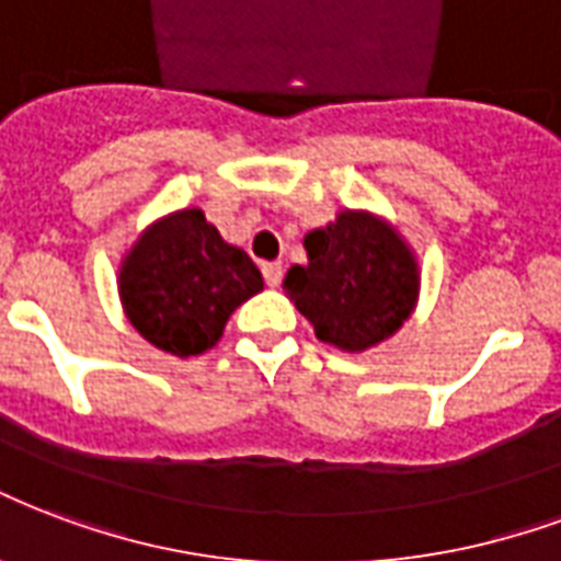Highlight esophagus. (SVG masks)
<instances>
[{
    "label": "esophagus",
    "mask_w": 561,
    "mask_h": 561,
    "mask_svg": "<svg viewBox=\"0 0 561 561\" xmlns=\"http://www.w3.org/2000/svg\"><path fill=\"white\" fill-rule=\"evenodd\" d=\"M261 273H264V282H267L270 288H276L282 282V264L279 261H264L261 264Z\"/></svg>",
    "instance_id": "esophagus-1"
}]
</instances>
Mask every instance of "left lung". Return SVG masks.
Instances as JSON below:
<instances>
[{
  "instance_id": "1",
  "label": "left lung",
  "mask_w": 561,
  "mask_h": 561,
  "mask_svg": "<svg viewBox=\"0 0 561 561\" xmlns=\"http://www.w3.org/2000/svg\"><path fill=\"white\" fill-rule=\"evenodd\" d=\"M306 264H294L282 288L314 335L363 354L401 330L419 300V264L408 240L386 219L342 210L302 240Z\"/></svg>"
}]
</instances>
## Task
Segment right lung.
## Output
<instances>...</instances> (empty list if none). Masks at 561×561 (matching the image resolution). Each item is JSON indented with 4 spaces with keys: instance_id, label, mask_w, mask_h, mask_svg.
<instances>
[{
    "instance_id": "obj_1",
    "label": "right lung",
    "mask_w": 561,
    "mask_h": 561,
    "mask_svg": "<svg viewBox=\"0 0 561 561\" xmlns=\"http://www.w3.org/2000/svg\"><path fill=\"white\" fill-rule=\"evenodd\" d=\"M261 288V270L219 238L198 207L145 228L118 273L127 321L145 342L175 356L210 351L231 312Z\"/></svg>"
}]
</instances>
